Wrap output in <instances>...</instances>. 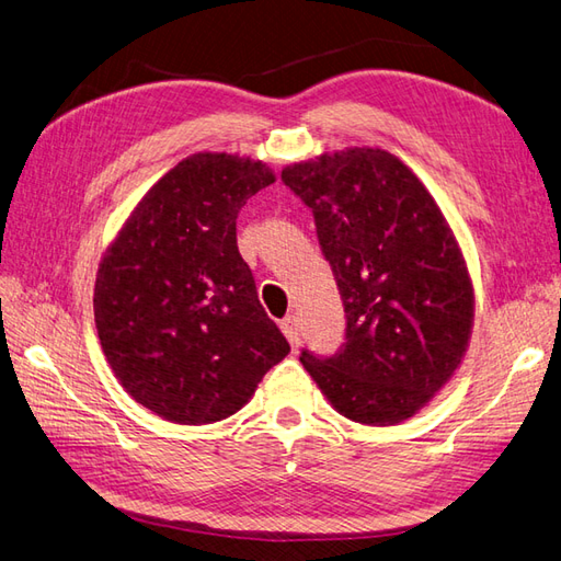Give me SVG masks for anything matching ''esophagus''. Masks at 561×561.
<instances>
[{
	"mask_svg": "<svg viewBox=\"0 0 561 561\" xmlns=\"http://www.w3.org/2000/svg\"><path fill=\"white\" fill-rule=\"evenodd\" d=\"M279 328L286 334V340H289V344L296 348L298 346V318L296 316H286L279 322Z\"/></svg>",
	"mask_w": 561,
	"mask_h": 561,
	"instance_id": "1",
	"label": "esophagus"
}]
</instances>
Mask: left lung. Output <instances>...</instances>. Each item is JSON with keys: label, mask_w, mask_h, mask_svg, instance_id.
Returning <instances> with one entry per match:
<instances>
[{"label": "left lung", "mask_w": 561, "mask_h": 561, "mask_svg": "<svg viewBox=\"0 0 561 561\" xmlns=\"http://www.w3.org/2000/svg\"><path fill=\"white\" fill-rule=\"evenodd\" d=\"M284 186L310 207L344 304L332 356L304 368L346 419L407 421L461 363L473 289L445 215L411 169L373 148L286 167Z\"/></svg>", "instance_id": "1"}]
</instances>
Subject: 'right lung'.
Segmentation results:
<instances>
[{"label": "right lung", "instance_id": "right-lung-1", "mask_svg": "<svg viewBox=\"0 0 561 561\" xmlns=\"http://www.w3.org/2000/svg\"><path fill=\"white\" fill-rule=\"evenodd\" d=\"M270 184L263 162L193 154L146 193L102 260L93 304L104 356L167 421L227 419L289 354L237 245L241 207Z\"/></svg>", "mask_w": 561, "mask_h": 561}]
</instances>
